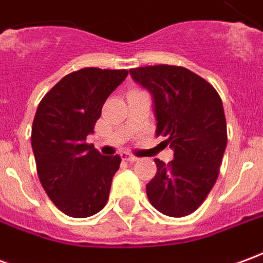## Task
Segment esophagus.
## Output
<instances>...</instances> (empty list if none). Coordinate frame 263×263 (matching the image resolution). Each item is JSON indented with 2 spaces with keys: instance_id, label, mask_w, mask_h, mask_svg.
<instances>
[{
  "instance_id": "1",
  "label": "esophagus",
  "mask_w": 263,
  "mask_h": 263,
  "mask_svg": "<svg viewBox=\"0 0 263 263\" xmlns=\"http://www.w3.org/2000/svg\"><path fill=\"white\" fill-rule=\"evenodd\" d=\"M121 158H122V160H128V162H137L138 160L137 156L128 154V152H122V154H121Z\"/></svg>"
}]
</instances>
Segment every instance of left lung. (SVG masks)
Wrapping results in <instances>:
<instances>
[{
  "instance_id": "obj_1",
  "label": "left lung",
  "mask_w": 263,
  "mask_h": 263,
  "mask_svg": "<svg viewBox=\"0 0 263 263\" xmlns=\"http://www.w3.org/2000/svg\"><path fill=\"white\" fill-rule=\"evenodd\" d=\"M154 97L156 135L166 137L175 158L155 159L146 184L151 204L162 214L184 217L201 205L220 173L227 146L222 101L209 81L186 67L146 66L129 70Z\"/></svg>"
}]
</instances>
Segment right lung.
Masks as SVG:
<instances>
[{
	"label": "right lung",
	"mask_w": 263,
	"mask_h": 263,
	"mask_svg": "<svg viewBox=\"0 0 263 263\" xmlns=\"http://www.w3.org/2000/svg\"><path fill=\"white\" fill-rule=\"evenodd\" d=\"M126 76L128 70L84 67L65 76L37 105L31 137L37 176L69 217L86 218L107 204L121 158L103 156L86 138Z\"/></svg>",
	"instance_id": "obj_1"
}]
</instances>
